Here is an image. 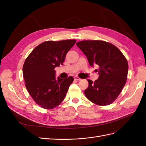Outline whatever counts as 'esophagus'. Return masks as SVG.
<instances>
[{
  "label": "esophagus",
  "mask_w": 146,
  "mask_h": 146,
  "mask_svg": "<svg viewBox=\"0 0 146 146\" xmlns=\"http://www.w3.org/2000/svg\"><path fill=\"white\" fill-rule=\"evenodd\" d=\"M74 80H76V81H80V80H81V79L80 78L78 77V76H74Z\"/></svg>",
  "instance_id": "esophagus-1"
}]
</instances>
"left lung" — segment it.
Returning <instances> with one entry per match:
<instances>
[{"mask_svg":"<svg viewBox=\"0 0 146 146\" xmlns=\"http://www.w3.org/2000/svg\"><path fill=\"white\" fill-rule=\"evenodd\" d=\"M76 45L86 56L90 66H98L99 78L88 80L84 91L90 102L100 106L109 105L117 98L125 84L128 62L122 52L110 43L101 40H84Z\"/></svg>","mask_w":146,"mask_h":146,"instance_id":"obj_1","label":"left lung"}]
</instances>
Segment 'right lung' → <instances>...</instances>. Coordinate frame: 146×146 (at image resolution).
<instances>
[{
    "instance_id": "right-lung-1",
    "label": "right lung",
    "mask_w": 146,
    "mask_h": 146,
    "mask_svg": "<svg viewBox=\"0 0 146 146\" xmlns=\"http://www.w3.org/2000/svg\"><path fill=\"white\" fill-rule=\"evenodd\" d=\"M76 41H44L37 46L24 62L23 74L27 90L37 105L44 109L59 105L73 82L72 76L56 78L54 68L63 65L66 53Z\"/></svg>"
}]
</instances>
